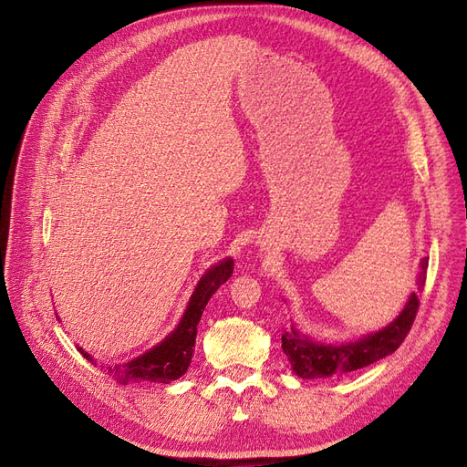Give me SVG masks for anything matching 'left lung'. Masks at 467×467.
Instances as JSON below:
<instances>
[{
	"instance_id": "obj_1",
	"label": "left lung",
	"mask_w": 467,
	"mask_h": 467,
	"mask_svg": "<svg viewBox=\"0 0 467 467\" xmlns=\"http://www.w3.org/2000/svg\"><path fill=\"white\" fill-rule=\"evenodd\" d=\"M428 261V257H422L420 261L419 289H422L426 282ZM419 306V296L410 293L405 308L389 326L377 333L365 335L358 340L342 342V345H322V342H314L303 337L296 327H291V331H284L282 335V350L291 363L293 373L301 379H326L333 375L358 371L389 356L401 347V342L405 340L414 324Z\"/></svg>"
}]
</instances>
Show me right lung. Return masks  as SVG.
<instances>
[{"label": "right lung", "mask_w": 467, "mask_h": 467, "mask_svg": "<svg viewBox=\"0 0 467 467\" xmlns=\"http://www.w3.org/2000/svg\"><path fill=\"white\" fill-rule=\"evenodd\" d=\"M233 259L221 261L212 266L210 271L201 278L199 285L194 287L189 305L183 312L178 327L171 331L161 345L151 348L150 352L141 354L140 358L130 359L122 365L106 367V375H109L119 384H132V382H161L170 384L171 380L180 379L189 369V363L194 352V338L196 326L201 322V316L210 301V297L217 291L221 284H225L233 275ZM78 350L94 363L92 356L83 348ZM96 365V363H94Z\"/></svg>", "instance_id": "add662e5"}]
</instances>
